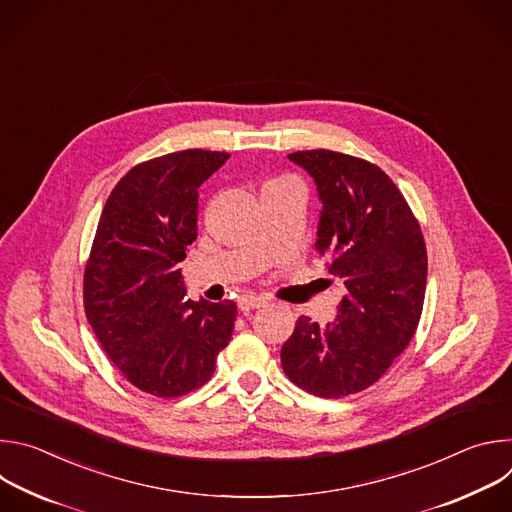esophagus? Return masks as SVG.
Wrapping results in <instances>:
<instances>
[{
    "instance_id": "34e87169",
    "label": "esophagus",
    "mask_w": 512,
    "mask_h": 512,
    "mask_svg": "<svg viewBox=\"0 0 512 512\" xmlns=\"http://www.w3.org/2000/svg\"><path fill=\"white\" fill-rule=\"evenodd\" d=\"M267 302L263 298H253V296H247V298H241L239 300V310L243 314H249L251 310H259V308H265Z\"/></svg>"
}]
</instances>
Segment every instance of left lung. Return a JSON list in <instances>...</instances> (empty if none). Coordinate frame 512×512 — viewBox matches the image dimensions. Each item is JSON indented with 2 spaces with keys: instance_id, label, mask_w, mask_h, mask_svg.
Here are the masks:
<instances>
[{
  "instance_id": "obj_1",
  "label": "left lung",
  "mask_w": 512,
  "mask_h": 512,
  "mask_svg": "<svg viewBox=\"0 0 512 512\" xmlns=\"http://www.w3.org/2000/svg\"><path fill=\"white\" fill-rule=\"evenodd\" d=\"M324 204L316 249L346 287L326 326L300 316L281 367L300 389L338 399L377 383L411 342L425 298L427 251L397 184L362 158L332 150L289 154Z\"/></svg>"
}]
</instances>
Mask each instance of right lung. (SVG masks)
<instances>
[{
	"instance_id": "1",
	"label": "right lung",
	"mask_w": 512,
	"mask_h": 512,
	"mask_svg": "<svg viewBox=\"0 0 512 512\" xmlns=\"http://www.w3.org/2000/svg\"><path fill=\"white\" fill-rule=\"evenodd\" d=\"M231 156L184 150L133 166L111 190L85 265V314L139 391L200 389L235 328L237 304L184 302L180 261L198 235V188Z\"/></svg>"
}]
</instances>
